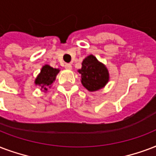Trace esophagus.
Masks as SVG:
<instances>
[{"mask_svg": "<svg viewBox=\"0 0 156 156\" xmlns=\"http://www.w3.org/2000/svg\"><path fill=\"white\" fill-rule=\"evenodd\" d=\"M65 68L66 69H72V65H70V64H65Z\"/></svg>", "mask_w": 156, "mask_h": 156, "instance_id": "esophagus-1", "label": "esophagus"}]
</instances>
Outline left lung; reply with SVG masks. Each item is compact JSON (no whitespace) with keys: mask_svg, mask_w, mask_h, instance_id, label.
I'll list each match as a JSON object with an SVG mask.
<instances>
[{"mask_svg":"<svg viewBox=\"0 0 156 156\" xmlns=\"http://www.w3.org/2000/svg\"><path fill=\"white\" fill-rule=\"evenodd\" d=\"M81 74V83L89 91H97L105 87L110 81V73L106 66L93 55L83 59L82 68L78 70Z\"/></svg>","mask_w":156,"mask_h":156,"instance_id":"1","label":"left lung"}]
</instances>
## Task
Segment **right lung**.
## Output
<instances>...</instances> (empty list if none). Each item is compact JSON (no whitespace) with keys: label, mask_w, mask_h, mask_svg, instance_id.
I'll list each match as a JSON object with an SVG mask.
<instances>
[{"label":"right lung","mask_w":156,"mask_h":156,"mask_svg":"<svg viewBox=\"0 0 156 156\" xmlns=\"http://www.w3.org/2000/svg\"><path fill=\"white\" fill-rule=\"evenodd\" d=\"M60 71L59 69H55L49 65H45L41 69V72L35 78L34 83L36 86L41 87V91L46 92L48 87H51L57 74Z\"/></svg>","instance_id":"1"}]
</instances>
